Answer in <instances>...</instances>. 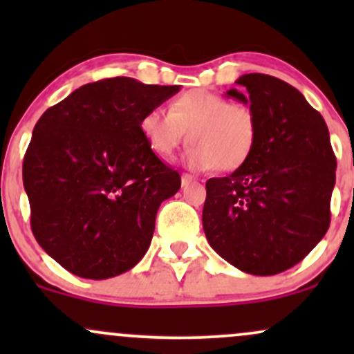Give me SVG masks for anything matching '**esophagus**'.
Listing matches in <instances>:
<instances>
[{
	"label": "esophagus",
	"instance_id": "obj_1",
	"mask_svg": "<svg viewBox=\"0 0 354 354\" xmlns=\"http://www.w3.org/2000/svg\"><path fill=\"white\" fill-rule=\"evenodd\" d=\"M194 181H196V178H194V176H191V174H183V176H181V185L183 186H188V185H191V183H194Z\"/></svg>",
	"mask_w": 354,
	"mask_h": 354
}]
</instances>
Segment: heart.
Masks as SVG:
<instances>
[{"label":"heart","mask_w":354,"mask_h":354,"mask_svg":"<svg viewBox=\"0 0 354 354\" xmlns=\"http://www.w3.org/2000/svg\"><path fill=\"white\" fill-rule=\"evenodd\" d=\"M140 128L149 148L161 158H171L189 133L193 145L185 160L196 171H234L250 160L258 143L253 109L205 89L183 93L171 101L169 113L149 109Z\"/></svg>","instance_id":"b5f03b06"}]
</instances>
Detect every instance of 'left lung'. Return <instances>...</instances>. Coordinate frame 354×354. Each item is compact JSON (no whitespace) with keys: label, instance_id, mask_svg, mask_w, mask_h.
<instances>
[{"label":"left lung","instance_id":"8db88e82","mask_svg":"<svg viewBox=\"0 0 354 354\" xmlns=\"http://www.w3.org/2000/svg\"><path fill=\"white\" fill-rule=\"evenodd\" d=\"M226 96L250 104L258 143L250 160L206 181L203 230L223 259L245 273L290 270L330 228L336 156L323 116L283 80L250 73Z\"/></svg>","mask_w":354,"mask_h":354}]
</instances>
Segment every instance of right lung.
<instances>
[{
    "label": "right lung",
    "mask_w": 354,
    "mask_h": 354,
    "mask_svg": "<svg viewBox=\"0 0 354 354\" xmlns=\"http://www.w3.org/2000/svg\"><path fill=\"white\" fill-rule=\"evenodd\" d=\"M180 91L118 76L88 83L48 108L23 160L31 230L64 270L108 279L140 263L160 205L181 186L140 123Z\"/></svg>",
    "instance_id": "1"
}]
</instances>
